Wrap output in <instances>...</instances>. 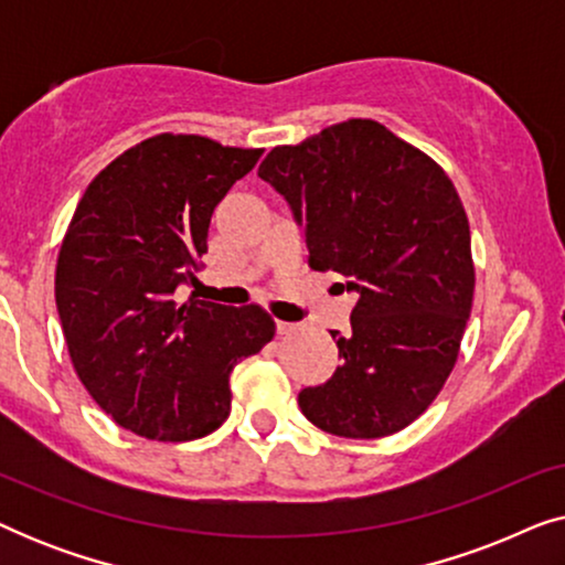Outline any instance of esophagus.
<instances>
[{
	"label": "esophagus",
	"instance_id": "esophagus-1",
	"mask_svg": "<svg viewBox=\"0 0 565 565\" xmlns=\"http://www.w3.org/2000/svg\"><path fill=\"white\" fill-rule=\"evenodd\" d=\"M275 329H277V334H280V337H290V334H296V331H298L300 327H298V323L277 321V323H275Z\"/></svg>",
	"mask_w": 565,
	"mask_h": 565
}]
</instances>
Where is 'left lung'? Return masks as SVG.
I'll list each match as a JSON object with an SVG mask.
<instances>
[{
	"label": "left lung",
	"mask_w": 565,
	"mask_h": 565,
	"mask_svg": "<svg viewBox=\"0 0 565 565\" xmlns=\"http://www.w3.org/2000/svg\"><path fill=\"white\" fill-rule=\"evenodd\" d=\"M259 177L306 231L308 265L358 292L342 365L298 393L308 422L375 439L427 412L458 360L476 269L466 207L427 153L375 120H347L275 146Z\"/></svg>",
	"instance_id": "1"
}]
</instances>
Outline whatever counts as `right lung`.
Masks as SVG:
<instances>
[{
  "mask_svg": "<svg viewBox=\"0 0 565 565\" xmlns=\"http://www.w3.org/2000/svg\"><path fill=\"white\" fill-rule=\"evenodd\" d=\"M262 149L161 134L89 182L56 265V308L76 375L122 429L159 443L228 419L231 370L275 337L265 308L180 303L198 280L215 205Z\"/></svg>",
  "mask_w": 565,
  "mask_h": 565,
  "instance_id": "add662e5",
  "label": "right lung"
}]
</instances>
